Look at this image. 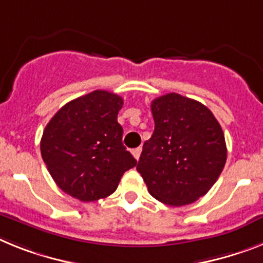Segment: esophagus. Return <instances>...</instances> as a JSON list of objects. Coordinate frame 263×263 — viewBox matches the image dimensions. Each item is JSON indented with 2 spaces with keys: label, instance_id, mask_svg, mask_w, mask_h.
<instances>
[{
  "label": "esophagus",
  "instance_id": "esophagus-1",
  "mask_svg": "<svg viewBox=\"0 0 263 263\" xmlns=\"http://www.w3.org/2000/svg\"><path fill=\"white\" fill-rule=\"evenodd\" d=\"M140 154H142V147H138V148L132 149V155H134V158H135L136 160H139V158H140Z\"/></svg>",
  "mask_w": 263,
  "mask_h": 263
}]
</instances>
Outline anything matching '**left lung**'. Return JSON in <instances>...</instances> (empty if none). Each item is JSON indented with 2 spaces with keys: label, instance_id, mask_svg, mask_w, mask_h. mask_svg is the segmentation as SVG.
Returning <instances> with one entry per match:
<instances>
[{
  "label": "left lung",
  "instance_id": "1",
  "mask_svg": "<svg viewBox=\"0 0 263 263\" xmlns=\"http://www.w3.org/2000/svg\"><path fill=\"white\" fill-rule=\"evenodd\" d=\"M155 129L136 165L155 199L184 206L207 194L227 158L222 127L199 101L167 93L151 103Z\"/></svg>",
  "mask_w": 263,
  "mask_h": 263
}]
</instances>
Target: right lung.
I'll return each instance as SVG.
<instances>
[{
  "label": "right lung",
  "instance_id": "add662e5",
  "mask_svg": "<svg viewBox=\"0 0 263 263\" xmlns=\"http://www.w3.org/2000/svg\"><path fill=\"white\" fill-rule=\"evenodd\" d=\"M121 107L120 96L98 89L67 103L46 124L41 156L65 194L81 202L107 198L136 165L121 142Z\"/></svg>",
  "mask_w": 263,
  "mask_h": 263
}]
</instances>
